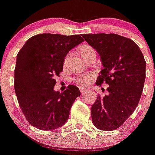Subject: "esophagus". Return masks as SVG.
I'll list each match as a JSON object with an SVG mask.
<instances>
[{"label":"esophagus","instance_id":"esophagus-1","mask_svg":"<svg viewBox=\"0 0 155 155\" xmlns=\"http://www.w3.org/2000/svg\"><path fill=\"white\" fill-rule=\"evenodd\" d=\"M79 90H80V92L81 93H84V92H85L87 91V89L85 88V87H79Z\"/></svg>","mask_w":155,"mask_h":155}]
</instances>
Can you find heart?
<instances>
[{
  "label": "heart",
  "mask_w": 155,
  "mask_h": 155,
  "mask_svg": "<svg viewBox=\"0 0 155 155\" xmlns=\"http://www.w3.org/2000/svg\"><path fill=\"white\" fill-rule=\"evenodd\" d=\"M79 50H80L81 54H82V57H83L84 58H85V57H86L88 54L94 51L93 48L91 47V46H87V45L81 46ZM71 57L72 52H68V54H66L64 59V68H66L68 65ZM92 77H93V74H91V73H87V74L80 75V76H78L77 77L75 78L74 82L79 85H87V84H88L89 82L91 81Z\"/></svg>",
  "instance_id": "1"
}]
</instances>
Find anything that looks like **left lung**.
Listing matches in <instances>:
<instances>
[{
	"label": "left lung",
	"mask_w": 155,
	"mask_h": 155,
	"mask_svg": "<svg viewBox=\"0 0 155 155\" xmlns=\"http://www.w3.org/2000/svg\"><path fill=\"white\" fill-rule=\"evenodd\" d=\"M83 37L97 51L104 66L96 84L109 85L108 94L98 95L92 105V122L100 130H113L138 105L145 79L144 56L132 40L118 34H84Z\"/></svg>",
	"instance_id": "obj_1"
}]
</instances>
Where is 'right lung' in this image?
Here are the masks:
<instances>
[{
  "label": "right lung",
  "mask_w": 155,
  "mask_h": 155,
  "mask_svg": "<svg viewBox=\"0 0 155 155\" xmlns=\"http://www.w3.org/2000/svg\"><path fill=\"white\" fill-rule=\"evenodd\" d=\"M83 41L79 34H40L28 39L18 51L14 87L23 114L34 127L52 130L68 121L81 93L73 85L64 92L55 91V77L63 70L66 54Z\"/></svg>",
  "instance_id": "right-lung-1"
}]
</instances>
